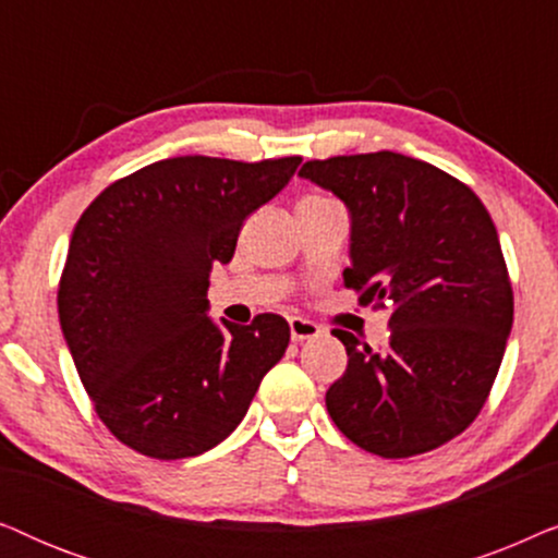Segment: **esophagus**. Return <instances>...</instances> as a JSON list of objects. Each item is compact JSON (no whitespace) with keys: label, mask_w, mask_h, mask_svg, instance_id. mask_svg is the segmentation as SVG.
Returning a JSON list of instances; mask_svg holds the SVG:
<instances>
[{"label":"esophagus","mask_w":558,"mask_h":558,"mask_svg":"<svg viewBox=\"0 0 558 558\" xmlns=\"http://www.w3.org/2000/svg\"><path fill=\"white\" fill-rule=\"evenodd\" d=\"M289 332H292V340L294 342H302V340L317 338V335L323 332V327H319L317 323H312V319L289 317Z\"/></svg>","instance_id":"obj_1"}]
</instances>
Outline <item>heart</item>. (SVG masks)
Masks as SVG:
<instances>
[{
    "mask_svg": "<svg viewBox=\"0 0 558 558\" xmlns=\"http://www.w3.org/2000/svg\"><path fill=\"white\" fill-rule=\"evenodd\" d=\"M304 201H323V197H319V195H310V197H304Z\"/></svg>",
    "mask_w": 558,
    "mask_h": 558,
    "instance_id": "b5f03b06",
    "label": "heart"
}]
</instances>
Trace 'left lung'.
<instances>
[{
    "label": "left lung",
    "instance_id": "8db88e82",
    "mask_svg": "<svg viewBox=\"0 0 558 558\" xmlns=\"http://www.w3.org/2000/svg\"><path fill=\"white\" fill-rule=\"evenodd\" d=\"M300 178L350 213L345 287L391 307L384 350L332 330L348 350L325 396L335 426L386 460L441 447L485 407L513 327L490 213L464 182L396 151L310 159Z\"/></svg>",
    "mask_w": 558,
    "mask_h": 558
}]
</instances>
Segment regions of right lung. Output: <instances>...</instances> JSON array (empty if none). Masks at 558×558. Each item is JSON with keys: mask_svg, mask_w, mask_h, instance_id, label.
I'll return each mask as SVG.
<instances>
[{"mask_svg": "<svg viewBox=\"0 0 558 558\" xmlns=\"http://www.w3.org/2000/svg\"><path fill=\"white\" fill-rule=\"evenodd\" d=\"M302 157H172L104 190L73 228L58 315L96 414L155 460L220 445L284 355L289 325L208 317L213 264L292 180Z\"/></svg>", "mask_w": 558, "mask_h": 558, "instance_id": "obj_1", "label": "right lung"}]
</instances>
